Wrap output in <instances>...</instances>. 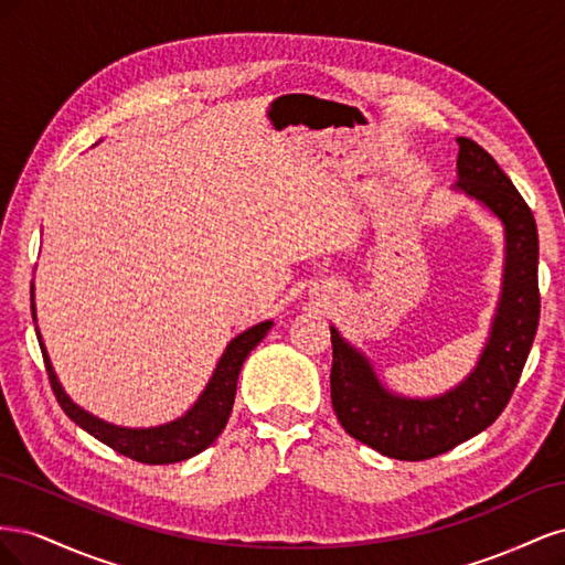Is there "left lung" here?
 I'll return each instance as SVG.
<instances>
[{
	"instance_id": "8db88e82",
	"label": "left lung",
	"mask_w": 565,
	"mask_h": 565,
	"mask_svg": "<svg viewBox=\"0 0 565 565\" xmlns=\"http://www.w3.org/2000/svg\"><path fill=\"white\" fill-rule=\"evenodd\" d=\"M457 146L452 193L481 204L504 228L500 299L473 370L438 396H403L391 391L370 358L330 324L337 419L349 436L393 459H429L488 429L519 384L540 322L535 216L492 156L465 136H457Z\"/></svg>"
}]
</instances>
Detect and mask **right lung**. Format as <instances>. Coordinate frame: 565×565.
Instances as JSON below:
<instances>
[{
    "mask_svg": "<svg viewBox=\"0 0 565 565\" xmlns=\"http://www.w3.org/2000/svg\"><path fill=\"white\" fill-rule=\"evenodd\" d=\"M32 320L38 322L35 299H32ZM270 328H273V320H264L259 324H254V328L241 332L235 339H231L226 351L218 358L207 386L202 388L198 401L188 407L181 417L160 426H139V429H131V426H117L113 422L92 415L89 409L79 407L71 396H67L63 384L58 382L56 370L51 365V358L42 341L40 328H38V339H40V349L44 355L51 388H54L56 401L67 417H71L77 426H82L84 431L92 434L96 440L106 443L108 448L129 459L143 461V465H174V461L188 459L202 452L204 448H210L218 438V434L224 431V426L231 417L233 401H235L237 374H241L249 351L259 344Z\"/></svg>",
    "mask_w": 565,
    "mask_h": 565,
    "instance_id": "right-lung-1",
    "label": "right lung"
}]
</instances>
